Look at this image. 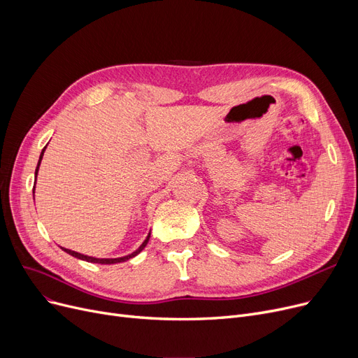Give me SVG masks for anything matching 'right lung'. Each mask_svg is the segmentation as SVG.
<instances>
[{"label":"right lung","instance_id":"1","mask_svg":"<svg viewBox=\"0 0 358 358\" xmlns=\"http://www.w3.org/2000/svg\"><path fill=\"white\" fill-rule=\"evenodd\" d=\"M45 149H46V146L43 148V150H42V154H41V158H39V162H37V166H36V173H34V176L37 177V171H39V165H41V161H42V158H43V152H45ZM36 184V182H34ZM34 193V192H33ZM149 236H150V234L146 236V239L142 242V245L135 251V252H131V254H129V255H126V257H120V258H94V257H88V255H84V254H80V252H75V251H71V250H66V248H62L65 252H68L69 255H72V257H75V258H80V259H84V261H88V262H97V264H116V262H123V261H127V259H130V258H134V257H136L145 247H146V243H148V241H149Z\"/></svg>","mask_w":358,"mask_h":358}]
</instances>
